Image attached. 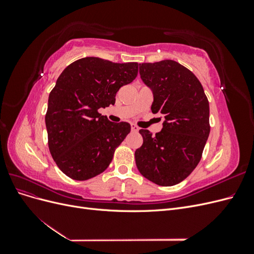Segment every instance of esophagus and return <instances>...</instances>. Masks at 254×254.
<instances>
[{"label": "esophagus", "mask_w": 254, "mask_h": 254, "mask_svg": "<svg viewBox=\"0 0 254 254\" xmlns=\"http://www.w3.org/2000/svg\"><path fill=\"white\" fill-rule=\"evenodd\" d=\"M139 127H137L136 125H134V124H131V131H133V132H136V131H139Z\"/></svg>", "instance_id": "obj_1"}]
</instances>
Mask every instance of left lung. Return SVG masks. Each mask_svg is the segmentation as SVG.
I'll use <instances>...</instances> for the list:
<instances>
[{
  "mask_svg": "<svg viewBox=\"0 0 254 254\" xmlns=\"http://www.w3.org/2000/svg\"><path fill=\"white\" fill-rule=\"evenodd\" d=\"M140 75L153 94L152 113L163 114L153 136L141 129L143 144L135 164L146 179L162 187L183 181L195 170L210 134V106L200 81L174 60L140 64Z\"/></svg>",
  "mask_w": 254,
  "mask_h": 254,
  "instance_id": "left-lung-1",
  "label": "left lung"
}]
</instances>
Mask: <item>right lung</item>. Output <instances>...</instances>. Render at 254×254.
I'll use <instances>...</instances> for the list:
<instances>
[{"mask_svg": "<svg viewBox=\"0 0 254 254\" xmlns=\"http://www.w3.org/2000/svg\"><path fill=\"white\" fill-rule=\"evenodd\" d=\"M137 67V63L86 57L60 74L49 96L45 125L51 155L71 179L102 174L130 132L128 123H112L98 109L114 105L117 92L133 81Z\"/></svg>", "mask_w": 254, "mask_h": 254, "instance_id": "right-lung-1", "label": "right lung"}]
</instances>
